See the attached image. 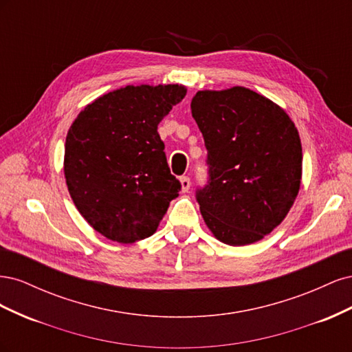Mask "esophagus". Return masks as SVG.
<instances>
[{"label": "esophagus", "mask_w": 352, "mask_h": 352, "mask_svg": "<svg viewBox=\"0 0 352 352\" xmlns=\"http://www.w3.org/2000/svg\"><path fill=\"white\" fill-rule=\"evenodd\" d=\"M180 185H182L184 192H188L189 188H190V179L188 176H182V177H180Z\"/></svg>", "instance_id": "34e87169"}]
</instances>
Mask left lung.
Instances as JSON below:
<instances>
[{"label": "left lung", "instance_id": "left-lung-1", "mask_svg": "<svg viewBox=\"0 0 352 352\" xmlns=\"http://www.w3.org/2000/svg\"><path fill=\"white\" fill-rule=\"evenodd\" d=\"M190 110L207 148L195 197L219 241L248 245L279 226L301 185L302 148L279 105L251 89L199 91Z\"/></svg>", "mask_w": 352, "mask_h": 352}]
</instances>
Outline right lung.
<instances>
[{"label":"right lung","instance_id":"add662e5","mask_svg":"<svg viewBox=\"0 0 352 352\" xmlns=\"http://www.w3.org/2000/svg\"><path fill=\"white\" fill-rule=\"evenodd\" d=\"M186 95L182 85H141L85 107L66 138L65 176L83 219L107 239L151 236L182 188L170 173L158 123Z\"/></svg>","mask_w":352,"mask_h":352}]
</instances>
